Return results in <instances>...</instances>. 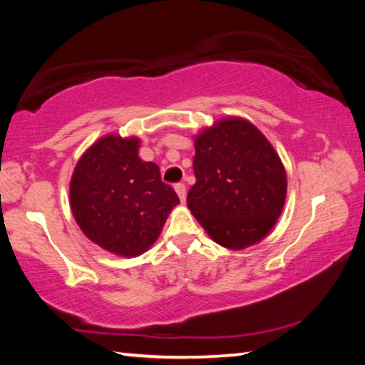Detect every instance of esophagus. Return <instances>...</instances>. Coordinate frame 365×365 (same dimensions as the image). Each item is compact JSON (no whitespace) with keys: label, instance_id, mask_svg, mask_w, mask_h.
Here are the masks:
<instances>
[{"label":"esophagus","instance_id":"1","mask_svg":"<svg viewBox=\"0 0 365 365\" xmlns=\"http://www.w3.org/2000/svg\"><path fill=\"white\" fill-rule=\"evenodd\" d=\"M175 191H177L178 197H180V201L183 202L185 197H187V187H185L183 183H177V185H175Z\"/></svg>","mask_w":365,"mask_h":365}]
</instances>
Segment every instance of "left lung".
Returning a JSON list of instances; mask_svg holds the SVG:
<instances>
[{
    "label": "left lung",
    "mask_w": 365,
    "mask_h": 365,
    "mask_svg": "<svg viewBox=\"0 0 365 365\" xmlns=\"http://www.w3.org/2000/svg\"><path fill=\"white\" fill-rule=\"evenodd\" d=\"M193 170L187 205L215 243L240 251L274 228L285 206L287 172L250 120L225 117L196 135Z\"/></svg>",
    "instance_id": "obj_1"
}]
</instances>
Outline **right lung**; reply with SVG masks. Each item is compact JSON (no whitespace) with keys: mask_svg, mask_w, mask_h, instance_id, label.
Returning a JSON list of instances; mask_svg holds the SVG:
<instances>
[{"mask_svg":"<svg viewBox=\"0 0 365 365\" xmlns=\"http://www.w3.org/2000/svg\"><path fill=\"white\" fill-rule=\"evenodd\" d=\"M140 138L106 135L73 169L71 209L85 237L117 256L143 255L180 200L159 165L138 156Z\"/></svg>","mask_w":365,"mask_h":365,"instance_id":"right-lung-1","label":"right lung"}]
</instances>
